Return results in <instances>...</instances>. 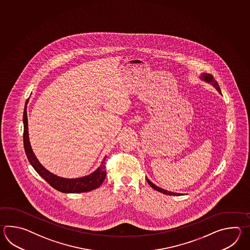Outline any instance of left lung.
<instances>
[{
	"label": "left lung",
	"mask_w": 250,
	"mask_h": 250,
	"mask_svg": "<svg viewBox=\"0 0 250 250\" xmlns=\"http://www.w3.org/2000/svg\"><path fill=\"white\" fill-rule=\"evenodd\" d=\"M202 79L205 80V81L208 82V83H211V84H212V85L216 88V90H217L219 93H221V89H220V86L218 85L217 81H216V80H214L212 75L208 74V73H205V74L202 75ZM146 181L148 182L149 185L152 187L154 189L157 190V191L161 192V193H163V194H165V195H170V196H180V195H181V194H179V193H174V192H170L167 191V190H165V189L161 188L159 187L154 185V183H152L151 181H149L148 179H146Z\"/></svg>",
	"instance_id": "1"
}]
</instances>
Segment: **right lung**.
I'll use <instances>...</instances> for the list:
<instances>
[{"mask_svg": "<svg viewBox=\"0 0 250 250\" xmlns=\"http://www.w3.org/2000/svg\"><path fill=\"white\" fill-rule=\"evenodd\" d=\"M24 109V114H23V123H24V132H23V142H24V148L27 154V159L29 161L30 165H32L33 168L37 170L39 175L42 177L47 181L48 183L53 187V188L57 189L58 191L63 192V193H81V192H88L96 189L97 188L101 186L102 183L104 181L106 176V170H105V157L103 160L100 167L97 168L93 173L88 176H85L83 178H78V179H65L59 176L54 175L48 171L43 166H42L35 154L33 153L29 138H28V127H27V104Z\"/></svg>", "mask_w": 250, "mask_h": 250, "instance_id": "obj_1", "label": "right lung"}]
</instances>
